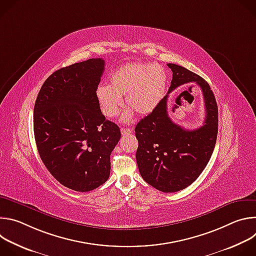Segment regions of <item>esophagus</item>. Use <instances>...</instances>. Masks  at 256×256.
Segmentation results:
<instances>
[{"label": "esophagus", "instance_id": "1", "mask_svg": "<svg viewBox=\"0 0 256 256\" xmlns=\"http://www.w3.org/2000/svg\"><path fill=\"white\" fill-rule=\"evenodd\" d=\"M132 130L130 128H120V132H122V134H124V136H126V134H132Z\"/></svg>", "mask_w": 256, "mask_h": 256}]
</instances>
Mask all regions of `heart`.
Wrapping results in <instances>:
<instances>
[{
    "label": "heart",
    "instance_id": "b5f03b06",
    "mask_svg": "<svg viewBox=\"0 0 256 256\" xmlns=\"http://www.w3.org/2000/svg\"><path fill=\"white\" fill-rule=\"evenodd\" d=\"M167 86L165 70L158 64H130L120 66L109 79L108 86H100L96 98L102 114L107 118L120 114L124 96L126 109L124 122L132 120L134 112L149 114L164 97Z\"/></svg>",
    "mask_w": 256,
    "mask_h": 256
}]
</instances>
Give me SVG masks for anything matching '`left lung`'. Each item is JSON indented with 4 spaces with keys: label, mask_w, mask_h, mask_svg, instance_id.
Returning a JSON list of instances; mask_svg holds the SVG:
<instances>
[{
    "label": "left lung",
    "mask_w": 256,
    "mask_h": 256,
    "mask_svg": "<svg viewBox=\"0 0 256 256\" xmlns=\"http://www.w3.org/2000/svg\"><path fill=\"white\" fill-rule=\"evenodd\" d=\"M167 66L173 72L168 93L190 82L200 87L206 107L204 124L190 130L174 124L168 116L167 94L134 128L138 142L136 158L147 184L163 192H175L190 186L208 163L216 140L218 114L208 82L184 66Z\"/></svg>",
    "instance_id": "1"
}]
</instances>
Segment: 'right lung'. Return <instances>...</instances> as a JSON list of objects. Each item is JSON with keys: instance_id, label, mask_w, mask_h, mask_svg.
I'll return each instance as SVG.
<instances>
[{"instance_id": "right-lung-1", "label": "right lung", "mask_w": 256, "mask_h": 256, "mask_svg": "<svg viewBox=\"0 0 256 256\" xmlns=\"http://www.w3.org/2000/svg\"><path fill=\"white\" fill-rule=\"evenodd\" d=\"M104 66L102 58H89L56 70L34 105V138L44 164L60 184L80 192L108 179L110 154L120 138L96 98Z\"/></svg>"}]
</instances>
